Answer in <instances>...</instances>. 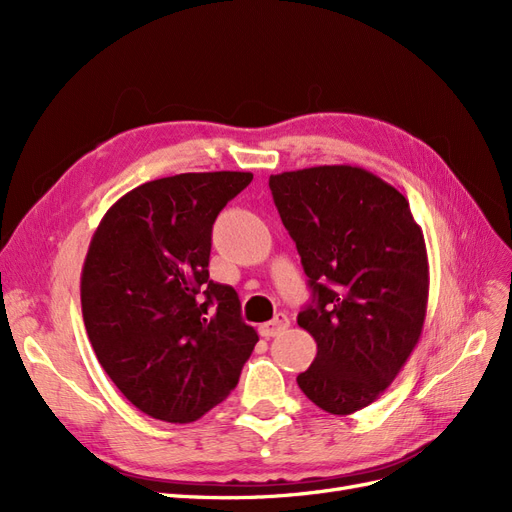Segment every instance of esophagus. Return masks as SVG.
Wrapping results in <instances>:
<instances>
[{
  "label": "esophagus",
  "mask_w": 512,
  "mask_h": 512,
  "mask_svg": "<svg viewBox=\"0 0 512 512\" xmlns=\"http://www.w3.org/2000/svg\"><path fill=\"white\" fill-rule=\"evenodd\" d=\"M290 327V320H288V316L286 314H277L273 320H269V322H265V324H260V335L262 337H275L277 333H282V331H286Z\"/></svg>",
  "instance_id": "34e87169"
}]
</instances>
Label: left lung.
I'll return each instance as SVG.
<instances>
[{
	"instance_id": "1",
	"label": "left lung",
	"mask_w": 512,
	"mask_h": 512,
	"mask_svg": "<svg viewBox=\"0 0 512 512\" xmlns=\"http://www.w3.org/2000/svg\"><path fill=\"white\" fill-rule=\"evenodd\" d=\"M269 188L314 292L297 322L318 352L297 382L324 412L352 414L389 389L421 339L423 230L406 196L359 166L290 170Z\"/></svg>"
}]
</instances>
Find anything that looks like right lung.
Returning a JSON list of instances; mask_svg holds the SVG:
<instances>
[{
	"label": "right lung",
	"instance_id": "right-lung-1",
	"mask_svg": "<svg viewBox=\"0 0 512 512\" xmlns=\"http://www.w3.org/2000/svg\"><path fill=\"white\" fill-rule=\"evenodd\" d=\"M252 173H183L106 211L81 273L87 337L138 410L192 423L235 389L258 342L232 286L209 280L211 230Z\"/></svg>",
	"mask_w": 512,
	"mask_h": 512
}]
</instances>
